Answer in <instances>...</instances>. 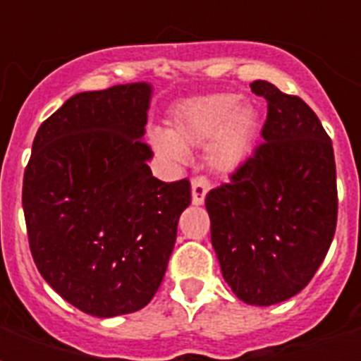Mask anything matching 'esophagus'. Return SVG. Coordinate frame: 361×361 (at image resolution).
Returning <instances> with one entry per match:
<instances>
[{"mask_svg": "<svg viewBox=\"0 0 361 361\" xmlns=\"http://www.w3.org/2000/svg\"><path fill=\"white\" fill-rule=\"evenodd\" d=\"M209 189H211V183L207 178H195L191 181V201H193V204H203Z\"/></svg>", "mask_w": 361, "mask_h": 361, "instance_id": "1", "label": "esophagus"}]
</instances>
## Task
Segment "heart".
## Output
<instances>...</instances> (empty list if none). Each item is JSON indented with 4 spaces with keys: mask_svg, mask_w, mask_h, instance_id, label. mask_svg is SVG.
<instances>
[{
    "mask_svg": "<svg viewBox=\"0 0 361 361\" xmlns=\"http://www.w3.org/2000/svg\"><path fill=\"white\" fill-rule=\"evenodd\" d=\"M259 114L238 94L197 98L173 111L170 131H152L150 142L168 162H185L188 150L204 147V162L219 173L240 170L253 152Z\"/></svg>",
    "mask_w": 361,
    "mask_h": 361,
    "instance_id": "1",
    "label": "heart"
}]
</instances>
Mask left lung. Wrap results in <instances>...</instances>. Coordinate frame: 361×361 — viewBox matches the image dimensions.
Returning a JSON list of instances; mask_svg holds the SVG:
<instances>
[{"mask_svg":"<svg viewBox=\"0 0 361 361\" xmlns=\"http://www.w3.org/2000/svg\"><path fill=\"white\" fill-rule=\"evenodd\" d=\"M265 139L204 204L220 271L242 302L274 305L310 284L336 230L333 142L307 104L267 81Z\"/></svg>","mask_w":361,"mask_h":361,"instance_id":"8db88e82","label":"left lung"}]
</instances>
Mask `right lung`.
<instances>
[{
    "mask_svg": "<svg viewBox=\"0 0 361 361\" xmlns=\"http://www.w3.org/2000/svg\"><path fill=\"white\" fill-rule=\"evenodd\" d=\"M152 87L79 92L44 121L23 180L28 243L44 280L94 317L142 310L172 255L188 180H157L142 141Z\"/></svg>",
    "mask_w": 361,
    "mask_h": 361,
    "instance_id": "1",
    "label": "right lung"
}]
</instances>
